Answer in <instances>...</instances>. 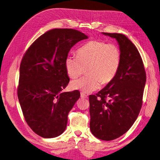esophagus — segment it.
<instances>
[{
  "label": "esophagus",
  "instance_id": "1",
  "mask_svg": "<svg viewBox=\"0 0 160 160\" xmlns=\"http://www.w3.org/2000/svg\"><path fill=\"white\" fill-rule=\"evenodd\" d=\"M81 98L83 99H87L88 98V95L85 94L84 93H81Z\"/></svg>",
  "mask_w": 160,
  "mask_h": 160
}]
</instances>
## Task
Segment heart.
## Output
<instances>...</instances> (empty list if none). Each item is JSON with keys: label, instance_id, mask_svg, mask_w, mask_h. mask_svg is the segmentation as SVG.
Returning a JSON list of instances; mask_svg holds the SVG:
<instances>
[{"label": "heart", "instance_id": "obj_1", "mask_svg": "<svg viewBox=\"0 0 160 160\" xmlns=\"http://www.w3.org/2000/svg\"><path fill=\"white\" fill-rule=\"evenodd\" d=\"M77 55H69L65 59L67 73L76 79L84 72L87 75L71 82L70 88L83 93H91L113 79L119 69L121 52L113 43L91 41L77 51Z\"/></svg>", "mask_w": 160, "mask_h": 160}]
</instances>
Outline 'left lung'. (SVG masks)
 <instances>
[{"instance_id": "left-lung-1", "label": "left lung", "mask_w": 160, "mask_h": 160, "mask_svg": "<svg viewBox=\"0 0 160 160\" xmlns=\"http://www.w3.org/2000/svg\"><path fill=\"white\" fill-rule=\"evenodd\" d=\"M103 34L118 41L121 61L113 79L96 95H89L90 129L96 138L110 141L126 133L138 118L146 74L138 49L126 36Z\"/></svg>"}]
</instances>
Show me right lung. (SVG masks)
<instances>
[{
	"label": "right lung",
	"instance_id": "obj_1",
	"mask_svg": "<svg viewBox=\"0 0 160 160\" xmlns=\"http://www.w3.org/2000/svg\"><path fill=\"white\" fill-rule=\"evenodd\" d=\"M87 38L77 30L54 28L34 41L22 57L18 98L26 122L42 138H56L66 129L80 93L61 92L69 82L65 59L71 47Z\"/></svg>",
	"mask_w": 160,
	"mask_h": 160
}]
</instances>
